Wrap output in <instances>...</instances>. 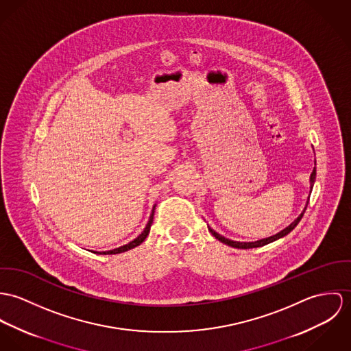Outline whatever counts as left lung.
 <instances>
[{"label": "left lung", "instance_id": "8db88e82", "mask_svg": "<svg viewBox=\"0 0 351 351\" xmlns=\"http://www.w3.org/2000/svg\"><path fill=\"white\" fill-rule=\"evenodd\" d=\"M315 179H316V168L313 167V171H312L311 178H310V183H311V191L312 187H313V183H315ZM308 200H310V197H308ZM307 204H308V202H307ZM306 208H307V206H306ZM306 208L303 210V213L288 226V228H285L284 230H281L280 233L274 234L272 237H268V238H264V239H258V241H254V242H238V241H232V239H229V238H225V237H222L221 234L217 233L215 230H213L210 226H208V232L213 234L218 241H221V242H223V243H226V245H229V246H232V247H237V249H252V247H260V246H264V245H267V243H271L273 241H276V239H278V238H282L284 235H287L288 233H291L295 228H296V225L300 222V219L303 218V214H304V211H306Z\"/></svg>", "mask_w": 351, "mask_h": 351}]
</instances>
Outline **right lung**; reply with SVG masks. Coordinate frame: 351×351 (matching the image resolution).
Returning <instances> with one entry per match:
<instances>
[{"mask_svg": "<svg viewBox=\"0 0 351 351\" xmlns=\"http://www.w3.org/2000/svg\"><path fill=\"white\" fill-rule=\"evenodd\" d=\"M155 207H156V204H155V206H154V208H152V213H151V217H149V221H148V223H147L145 229L143 230V233L140 234L137 238H134L133 241H130L129 243H126V245H123V246H119V247H117V249H113V250H108V252H94V253H99V254H118V253H123V252H126V250H130V249H133V247L138 246L140 243H143V242H144V239L148 237L149 230H151V226H152V222H154Z\"/></svg>", "mask_w": 351, "mask_h": 351, "instance_id": "obj_1", "label": "right lung"}]
</instances>
